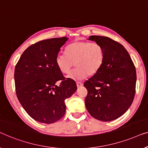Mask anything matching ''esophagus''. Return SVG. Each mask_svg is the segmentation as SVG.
<instances>
[{
    "label": "esophagus",
    "mask_w": 148,
    "mask_h": 148,
    "mask_svg": "<svg viewBox=\"0 0 148 148\" xmlns=\"http://www.w3.org/2000/svg\"><path fill=\"white\" fill-rule=\"evenodd\" d=\"M76 85H77V87L82 86H83V83L80 82H76Z\"/></svg>",
    "instance_id": "esophagus-1"
}]
</instances>
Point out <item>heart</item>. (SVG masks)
Listing matches in <instances>:
<instances>
[{"mask_svg":"<svg viewBox=\"0 0 148 148\" xmlns=\"http://www.w3.org/2000/svg\"><path fill=\"white\" fill-rule=\"evenodd\" d=\"M66 53H58L56 64L62 74H68L75 63L76 68L67 78L74 80H82L97 74L105 59L103 47L97 43L77 41L68 45Z\"/></svg>","mask_w":148,"mask_h":148,"instance_id":"1","label":"heart"}]
</instances>
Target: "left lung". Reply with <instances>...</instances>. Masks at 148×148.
Instances as JSON below:
<instances>
[{
    "label": "left lung",
    "mask_w": 148,
    "mask_h": 148,
    "mask_svg": "<svg viewBox=\"0 0 148 148\" xmlns=\"http://www.w3.org/2000/svg\"><path fill=\"white\" fill-rule=\"evenodd\" d=\"M88 39L103 47L105 59L99 71L84 82L88 90L85 105L96 119L111 121L123 115L134 101L136 68L121 43L98 35H92Z\"/></svg>",
    "instance_id": "obj_1"
}]
</instances>
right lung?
<instances>
[{
    "instance_id": "1",
    "label": "right lung",
    "mask_w": 148,
    "mask_h": 148,
    "mask_svg": "<svg viewBox=\"0 0 148 148\" xmlns=\"http://www.w3.org/2000/svg\"><path fill=\"white\" fill-rule=\"evenodd\" d=\"M68 37L40 41L27 47L14 69L16 97L31 117L50 124L66 112L65 100L77 90L72 79L64 78L56 64V58ZM60 81V86L55 83Z\"/></svg>"
}]
</instances>
